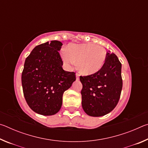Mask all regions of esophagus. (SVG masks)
Segmentation results:
<instances>
[{"instance_id":"1","label":"esophagus","mask_w":148,"mask_h":148,"mask_svg":"<svg viewBox=\"0 0 148 148\" xmlns=\"http://www.w3.org/2000/svg\"><path fill=\"white\" fill-rule=\"evenodd\" d=\"M76 79H77V80H78V79H79V74H76Z\"/></svg>"}]
</instances>
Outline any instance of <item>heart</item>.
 <instances>
[{"label":"heart","mask_w":148,"mask_h":148,"mask_svg":"<svg viewBox=\"0 0 148 148\" xmlns=\"http://www.w3.org/2000/svg\"><path fill=\"white\" fill-rule=\"evenodd\" d=\"M106 56L103 47L92 44H72L61 52V58L65 66L70 68L77 62V69L85 76L101 71L106 62Z\"/></svg>","instance_id":"b5f03b06"}]
</instances>
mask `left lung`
<instances>
[{
	"label": "left lung",
	"mask_w": 148,
	"mask_h": 148,
	"mask_svg": "<svg viewBox=\"0 0 148 148\" xmlns=\"http://www.w3.org/2000/svg\"><path fill=\"white\" fill-rule=\"evenodd\" d=\"M104 65L100 71L80 76L82 106L89 116L101 117L113 110L119 102L123 86L121 64L113 53L106 54Z\"/></svg>",
	"instance_id": "1"
}]
</instances>
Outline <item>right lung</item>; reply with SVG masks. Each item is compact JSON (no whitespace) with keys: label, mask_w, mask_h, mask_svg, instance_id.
<instances>
[{"label":"right lung","mask_w":148,"mask_h":148,"mask_svg":"<svg viewBox=\"0 0 148 148\" xmlns=\"http://www.w3.org/2000/svg\"><path fill=\"white\" fill-rule=\"evenodd\" d=\"M62 45L57 40L38 45L25 61L21 75L25 99L34 112L42 116L59 111L64 92L76 80L74 72L62 69L59 53Z\"/></svg>","instance_id":"add662e5"}]
</instances>
